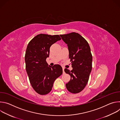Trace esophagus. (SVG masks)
Returning <instances> with one entry per match:
<instances>
[{"instance_id":"obj_1","label":"esophagus","mask_w":120,"mask_h":120,"mask_svg":"<svg viewBox=\"0 0 120 120\" xmlns=\"http://www.w3.org/2000/svg\"><path fill=\"white\" fill-rule=\"evenodd\" d=\"M63 68V74H64L65 73H64V67H62Z\"/></svg>"}]
</instances>
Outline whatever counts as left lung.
Listing matches in <instances>:
<instances>
[{
	"label": "left lung",
	"instance_id": "obj_1",
	"mask_svg": "<svg viewBox=\"0 0 120 120\" xmlns=\"http://www.w3.org/2000/svg\"><path fill=\"white\" fill-rule=\"evenodd\" d=\"M60 36L67 44L73 68L71 71L64 69L65 73L71 76L66 87L71 93H79L86 85L92 71L93 57L91 49L87 41L78 33L72 32Z\"/></svg>",
	"mask_w": 120,
	"mask_h": 120
}]
</instances>
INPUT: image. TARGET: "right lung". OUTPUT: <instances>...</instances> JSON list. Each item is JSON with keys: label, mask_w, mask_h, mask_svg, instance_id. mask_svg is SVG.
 <instances>
[{"label": "right lung", "mask_w": 120, "mask_h": 120, "mask_svg": "<svg viewBox=\"0 0 120 120\" xmlns=\"http://www.w3.org/2000/svg\"><path fill=\"white\" fill-rule=\"evenodd\" d=\"M60 36L40 34L28 43L26 51V69L33 88L38 94L45 95L50 92L55 80L63 73L59 64L48 66L50 47L61 40Z\"/></svg>", "instance_id": "1"}]
</instances>
